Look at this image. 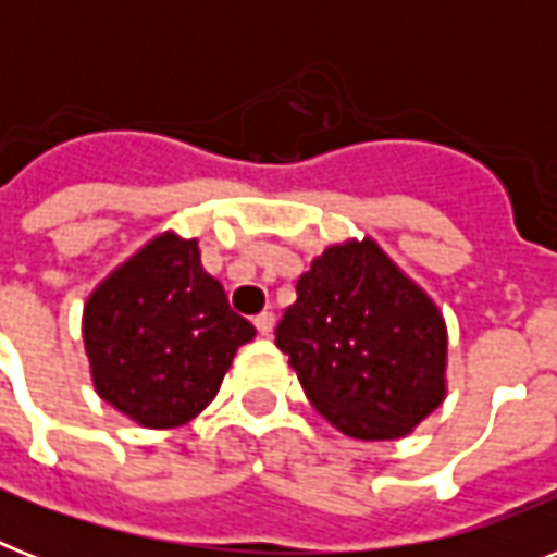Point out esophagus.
Here are the masks:
<instances>
[{"mask_svg": "<svg viewBox=\"0 0 557 557\" xmlns=\"http://www.w3.org/2000/svg\"><path fill=\"white\" fill-rule=\"evenodd\" d=\"M253 326H257V332H260V335H271V330H274V314L260 312L257 318H253Z\"/></svg>", "mask_w": 557, "mask_h": 557, "instance_id": "1", "label": "esophagus"}]
</instances>
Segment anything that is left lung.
<instances>
[{
	"label": "left lung",
	"instance_id": "1",
	"mask_svg": "<svg viewBox=\"0 0 557 557\" xmlns=\"http://www.w3.org/2000/svg\"><path fill=\"white\" fill-rule=\"evenodd\" d=\"M274 335L314 410L352 440L407 436L445 398L440 306L370 236L314 257Z\"/></svg>",
	"mask_w": 557,
	"mask_h": 557
}]
</instances>
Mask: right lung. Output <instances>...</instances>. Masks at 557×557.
Returning a JSON list of instances; mask_svg holds the SVG:
<instances>
[{
	"label": "right lung",
	"mask_w": 557,
	"mask_h": 557,
	"mask_svg": "<svg viewBox=\"0 0 557 557\" xmlns=\"http://www.w3.org/2000/svg\"><path fill=\"white\" fill-rule=\"evenodd\" d=\"M253 335L201 269L199 243L173 231L121 262L83 306L98 396L156 431L199 416Z\"/></svg>",
	"instance_id": "right-lung-1"
}]
</instances>
